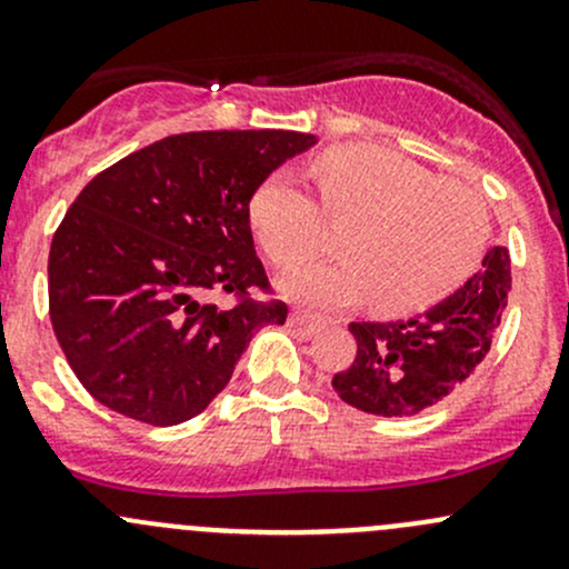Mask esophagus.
Returning <instances> with one entry per match:
<instances>
[{
    "mask_svg": "<svg viewBox=\"0 0 569 569\" xmlns=\"http://www.w3.org/2000/svg\"><path fill=\"white\" fill-rule=\"evenodd\" d=\"M289 325L291 327H300V330L313 332L319 325H325V317H319V313L308 311V308H295V311H291V317H289Z\"/></svg>",
    "mask_w": 569,
    "mask_h": 569,
    "instance_id": "esophagus-1",
    "label": "esophagus"
}]
</instances>
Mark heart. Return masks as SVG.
<instances>
[{
    "instance_id": "1",
    "label": "heart",
    "mask_w": 569,
    "mask_h": 569,
    "mask_svg": "<svg viewBox=\"0 0 569 569\" xmlns=\"http://www.w3.org/2000/svg\"><path fill=\"white\" fill-rule=\"evenodd\" d=\"M319 202L291 170L267 176L250 198V226L263 252L289 269L327 248L332 226H349L347 258L311 263L286 289L319 306L369 300L382 317L427 311L457 291L490 239L479 189L440 178L382 146H332L311 164Z\"/></svg>"
}]
</instances>
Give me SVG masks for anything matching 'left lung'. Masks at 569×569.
Returning a JSON list of instances; mask_svg holds the SVG:
<instances>
[{
  "label": "left lung",
  "mask_w": 569,
  "mask_h": 569,
  "mask_svg": "<svg viewBox=\"0 0 569 569\" xmlns=\"http://www.w3.org/2000/svg\"><path fill=\"white\" fill-rule=\"evenodd\" d=\"M509 291V250L492 248L462 289L421 317L352 321L358 355L332 377V388L347 405L371 416L405 418L429 410L487 358Z\"/></svg>",
  "instance_id": "1"
}]
</instances>
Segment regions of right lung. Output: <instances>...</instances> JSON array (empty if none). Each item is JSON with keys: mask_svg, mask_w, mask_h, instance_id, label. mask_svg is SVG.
<instances>
[{"mask_svg": "<svg viewBox=\"0 0 569 569\" xmlns=\"http://www.w3.org/2000/svg\"><path fill=\"white\" fill-rule=\"evenodd\" d=\"M302 131H189L101 170L49 250V317L93 399L151 427L189 421L228 386L252 332L283 325L252 248L250 198ZM211 293L231 296L217 307Z\"/></svg>", "mask_w": 569, "mask_h": 569, "instance_id": "right-lung-1", "label": "right lung"}]
</instances>
